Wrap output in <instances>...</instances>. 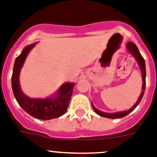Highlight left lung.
<instances>
[{
  "instance_id": "1",
  "label": "left lung",
  "mask_w": 157,
  "mask_h": 157,
  "mask_svg": "<svg viewBox=\"0 0 157 157\" xmlns=\"http://www.w3.org/2000/svg\"><path fill=\"white\" fill-rule=\"evenodd\" d=\"M127 48L129 50V52H131V54L133 55L134 57L136 59L137 62H138V65L140 66L141 71H142V80H143V84H142V91L141 93L140 96H139V98H138V101L137 102L135 103V105H133V107L131 109H129L127 111H124V112H119V113H103L98 110L97 109L94 108V105H92L93 109L94 110V112L96 113L97 114H98L99 116L103 117H107V118H121V117H124L125 116H127L128 114H129L131 111H133L135 108L137 107V105L140 103L141 100H142V97H143L144 94V91H145V60H144L143 57L142 56V55L140 54V52L138 51V48H137L136 45L135 44L132 42H128L127 44Z\"/></svg>"
}]
</instances>
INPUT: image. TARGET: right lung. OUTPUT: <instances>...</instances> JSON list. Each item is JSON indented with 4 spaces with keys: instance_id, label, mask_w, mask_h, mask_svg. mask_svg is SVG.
<instances>
[{
    "instance_id": "right-lung-1",
    "label": "right lung",
    "mask_w": 157,
    "mask_h": 157,
    "mask_svg": "<svg viewBox=\"0 0 157 157\" xmlns=\"http://www.w3.org/2000/svg\"><path fill=\"white\" fill-rule=\"evenodd\" d=\"M34 44H30L22 50V53L15 59L12 76V86L14 95L21 107L27 113L36 119L50 120L63 116L69 106L70 98L73 94L74 84L66 83L63 84L58 92V96L54 99L30 98L22 93L19 82L20 69L30 49Z\"/></svg>"
}]
</instances>
